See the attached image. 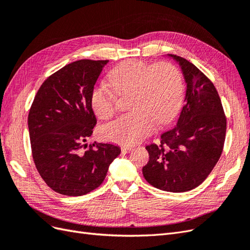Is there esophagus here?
<instances>
[{
	"label": "esophagus",
	"instance_id": "1",
	"mask_svg": "<svg viewBox=\"0 0 250 250\" xmlns=\"http://www.w3.org/2000/svg\"><path fill=\"white\" fill-rule=\"evenodd\" d=\"M132 148L133 147H131V146H122V147H121V150H122L123 153H127V152H130Z\"/></svg>",
	"mask_w": 250,
	"mask_h": 250
}]
</instances>
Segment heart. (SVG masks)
I'll use <instances>...</instances> for the list:
<instances>
[{"label": "heart", "mask_w": 250, "mask_h": 250, "mask_svg": "<svg viewBox=\"0 0 250 250\" xmlns=\"http://www.w3.org/2000/svg\"><path fill=\"white\" fill-rule=\"evenodd\" d=\"M107 81L116 94L130 93L132 110L102 128L103 138L110 142H141L154 130L156 123L163 125L172 121L183 102V77L170 62L151 65L128 59L113 67ZM90 104L97 117L108 119L116 111V96L105 85L98 84L90 94Z\"/></svg>", "instance_id": "heart-1"}]
</instances>
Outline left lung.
Segmentation results:
<instances>
[{
    "label": "left lung",
    "mask_w": 250,
    "mask_h": 250,
    "mask_svg": "<svg viewBox=\"0 0 250 250\" xmlns=\"http://www.w3.org/2000/svg\"><path fill=\"white\" fill-rule=\"evenodd\" d=\"M176 60L187 83L186 104L176 126L146 146L149 162L143 167L148 183L163 191L181 193L201 185L221 156L226 117L215 85L187 59Z\"/></svg>",
    "instance_id": "obj_1"
}]
</instances>
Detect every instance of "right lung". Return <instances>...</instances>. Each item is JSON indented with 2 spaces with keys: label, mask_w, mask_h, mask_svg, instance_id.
<instances>
[{
  "label": "right lung",
  "mask_w": 250,
  "mask_h": 250,
  "mask_svg": "<svg viewBox=\"0 0 250 250\" xmlns=\"http://www.w3.org/2000/svg\"><path fill=\"white\" fill-rule=\"evenodd\" d=\"M107 62L81 59L66 64L44 80L30 108L35 167L59 194L81 196L95 190L121 152L112 144L95 143L88 148L85 144L97 123L90 94Z\"/></svg>",
  "instance_id": "1"
}]
</instances>
